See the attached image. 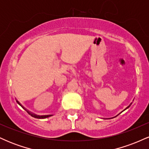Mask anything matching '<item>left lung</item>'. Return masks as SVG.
I'll return each instance as SVG.
<instances>
[{
  "mask_svg": "<svg viewBox=\"0 0 149 149\" xmlns=\"http://www.w3.org/2000/svg\"><path fill=\"white\" fill-rule=\"evenodd\" d=\"M132 104V103H130V105H129V106H128V107H126V108H125V109H124V110H123V111H125V110H126V109H128V108H129L130 107V106H131V104ZM123 111H122V112H123ZM122 112H121V113H122ZM120 113H119V114H120ZM119 114H118V115H119ZM118 115H117V116H118ZM116 116H115V117H116ZM115 117H113V118H115ZM107 119H110V118H107Z\"/></svg>",
  "mask_w": 149,
  "mask_h": 149,
  "instance_id": "1",
  "label": "left lung"
}]
</instances>
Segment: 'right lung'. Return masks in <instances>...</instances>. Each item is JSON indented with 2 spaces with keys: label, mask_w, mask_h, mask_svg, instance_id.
I'll return each instance as SVG.
<instances>
[{
  "label": "right lung",
  "mask_w": 149,
  "mask_h": 149,
  "mask_svg": "<svg viewBox=\"0 0 149 149\" xmlns=\"http://www.w3.org/2000/svg\"><path fill=\"white\" fill-rule=\"evenodd\" d=\"M16 102H17V103L19 105V106H21V107L23 108L24 109V110L26 111L27 113H28L29 114V115H31L32 116V117H33V118H38V119H44V118H48V117H50V116H52V115H43V116H39V115H36V114H35V113H33L32 112H31V111H29V110H27L26 109H25L24 107H23V106L21 104L19 103V101H17L16 100Z\"/></svg>",
  "instance_id": "1"
}]
</instances>
